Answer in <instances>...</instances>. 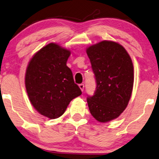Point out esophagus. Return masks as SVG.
I'll return each instance as SVG.
<instances>
[{
  "instance_id": "34e87169",
  "label": "esophagus",
  "mask_w": 159,
  "mask_h": 159,
  "mask_svg": "<svg viewBox=\"0 0 159 159\" xmlns=\"http://www.w3.org/2000/svg\"><path fill=\"white\" fill-rule=\"evenodd\" d=\"M79 87H80V90H81L82 91L84 90V84H79Z\"/></svg>"
}]
</instances>
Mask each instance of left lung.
Masks as SVG:
<instances>
[{
    "mask_svg": "<svg viewBox=\"0 0 159 159\" xmlns=\"http://www.w3.org/2000/svg\"><path fill=\"white\" fill-rule=\"evenodd\" d=\"M96 80V90L87 98L89 110L98 121L108 122L120 116L131 98L134 68L122 45L103 40L86 49Z\"/></svg>",
    "mask_w": 159,
    "mask_h": 159,
    "instance_id": "1",
    "label": "left lung"
}]
</instances>
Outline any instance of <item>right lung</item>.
I'll use <instances>...</instances> for the list:
<instances>
[{"mask_svg":"<svg viewBox=\"0 0 159 159\" xmlns=\"http://www.w3.org/2000/svg\"><path fill=\"white\" fill-rule=\"evenodd\" d=\"M69 50L56 43L43 47L30 59L25 73V87L32 105L51 119L64 114L71 100L82 91L66 66Z\"/></svg>","mask_w":159,"mask_h":159,"instance_id":"obj_1","label":"right lung"}]
</instances>
